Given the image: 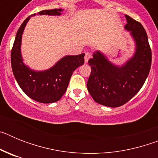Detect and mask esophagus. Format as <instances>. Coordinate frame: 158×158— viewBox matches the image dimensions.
I'll list each match as a JSON object with an SVG mask.
<instances>
[{
	"mask_svg": "<svg viewBox=\"0 0 158 158\" xmlns=\"http://www.w3.org/2000/svg\"><path fill=\"white\" fill-rule=\"evenodd\" d=\"M90 57H91V54L88 52L86 53L85 56V63H88V62H89V58H90Z\"/></svg>",
	"mask_w": 158,
	"mask_h": 158,
	"instance_id": "obj_1",
	"label": "esophagus"
}]
</instances>
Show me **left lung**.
<instances>
[{"label": "left lung", "mask_w": 158, "mask_h": 158, "mask_svg": "<svg viewBox=\"0 0 158 158\" xmlns=\"http://www.w3.org/2000/svg\"><path fill=\"white\" fill-rule=\"evenodd\" d=\"M124 29L135 43L134 54L118 65L103 52L97 51L89 60L91 74L87 89L93 100L102 105L116 107L123 105L139 93L151 66V50L147 34L139 22L126 15Z\"/></svg>", "instance_id": "8db88e82"}]
</instances>
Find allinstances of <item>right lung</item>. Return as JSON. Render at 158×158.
<instances>
[{
    "mask_svg": "<svg viewBox=\"0 0 158 158\" xmlns=\"http://www.w3.org/2000/svg\"><path fill=\"white\" fill-rule=\"evenodd\" d=\"M64 9L43 10L37 15L59 16ZM25 19L19 27L11 53L13 75L23 93L32 100L43 104H51L61 99L66 91L69 80L75 69L84 64L85 54L65 55L53 66L45 70H35L23 62L21 54L22 35L31 17Z\"/></svg>",
    "mask_w": 158,
    "mask_h": 158,
    "instance_id": "right-lung-1",
    "label": "right lung"
}]
</instances>
